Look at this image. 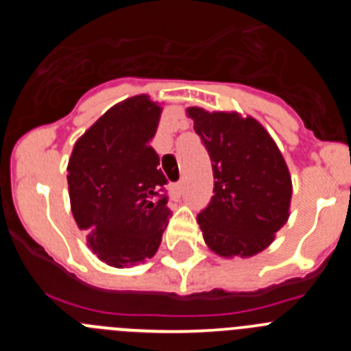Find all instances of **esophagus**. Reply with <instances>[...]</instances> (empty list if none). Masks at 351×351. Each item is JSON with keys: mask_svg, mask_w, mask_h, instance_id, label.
I'll return each instance as SVG.
<instances>
[{"mask_svg": "<svg viewBox=\"0 0 351 351\" xmlns=\"http://www.w3.org/2000/svg\"><path fill=\"white\" fill-rule=\"evenodd\" d=\"M182 191H184V186H182V182H178V184H173V193L178 195V197H181Z\"/></svg>", "mask_w": 351, "mask_h": 351, "instance_id": "esophagus-1", "label": "esophagus"}]
</instances>
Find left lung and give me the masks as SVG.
Masks as SVG:
<instances>
[{"instance_id": "1", "label": "left lung", "mask_w": 351, "mask_h": 351, "mask_svg": "<svg viewBox=\"0 0 351 351\" xmlns=\"http://www.w3.org/2000/svg\"><path fill=\"white\" fill-rule=\"evenodd\" d=\"M186 114L213 161L214 195L197 216L204 241L225 258L256 255L290 216L291 178L283 154L251 116L200 107Z\"/></svg>"}]
</instances>
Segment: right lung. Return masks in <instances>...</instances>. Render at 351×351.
<instances>
[{
	"instance_id": "1",
	"label": "right lung",
	"mask_w": 351,
	"mask_h": 351,
	"mask_svg": "<svg viewBox=\"0 0 351 351\" xmlns=\"http://www.w3.org/2000/svg\"><path fill=\"white\" fill-rule=\"evenodd\" d=\"M161 107L147 95L108 108L68 161L71 213L101 262L126 267L154 256L169 225L167 178L151 147Z\"/></svg>"
}]
</instances>
